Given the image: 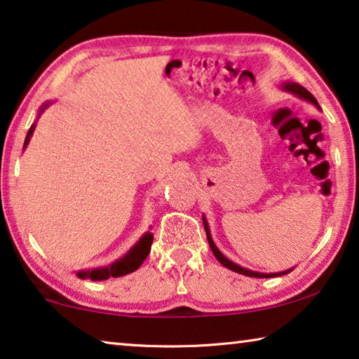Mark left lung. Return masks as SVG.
Returning a JSON list of instances; mask_svg holds the SVG:
<instances>
[{
    "label": "left lung",
    "mask_w": 359,
    "mask_h": 359,
    "mask_svg": "<svg viewBox=\"0 0 359 359\" xmlns=\"http://www.w3.org/2000/svg\"><path fill=\"white\" fill-rule=\"evenodd\" d=\"M283 89H286V90H289V93H292V94H295V95H299V97H302V99H305V100L311 102L313 105H318L316 99L313 97V95H311V94L309 93V90H306L304 86H300V84H297V83H286V84H283ZM203 222H204V230H206V235H208V243H209L210 249H212V254L215 255V259H217V260L220 262V264L224 265V266H226V269H229V270L240 273V275H244V276H252V278H273V276L286 275V273L291 271V270H289V271H281V273H269V275H266V273L251 271V270H248V269H243V266H240V265L233 264L231 260L226 259L225 255H222V252L219 251V249L215 248L212 238H210V235H209V226H208V224H206V220L203 219Z\"/></svg>",
    "instance_id": "obj_1"
}]
</instances>
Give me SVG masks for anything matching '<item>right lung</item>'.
I'll use <instances>...</instances> for the list:
<instances>
[{"instance_id":"right-lung-1","label":"right lung","mask_w":359,"mask_h":359,"mask_svg":"<svg viewBox=\"0 0 359 359\" xmlns=\"http://www.w3.org/2000/svg\"><path fill=\"white\" fill-rule=\"evenodd\" d=\"M33 130H35V126H32L30 130H28L27 137H25V145L30 140ZM153 243V235L151 233H147L140 238L135 246L133 249L116 262H113L110 266H105V269H97V270H89V271H79L78 276L79 278H90L93 281H102V280H108V278H118V276H124L128 273H133L139 269V266L144 264V260L147 259V255L150 254V248Z\"/></svg>"}]
</instances>
